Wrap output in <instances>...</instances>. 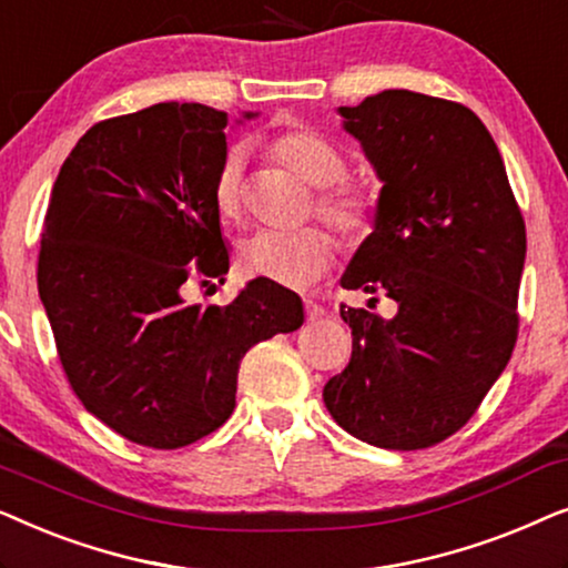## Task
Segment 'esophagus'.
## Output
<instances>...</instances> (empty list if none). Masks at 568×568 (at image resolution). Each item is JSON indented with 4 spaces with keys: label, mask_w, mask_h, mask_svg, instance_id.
<instances>
[{
    "label": "esophagus",
    "mask_w": 568,
    "mask_h": 568,
    "mask_svg": "<svg viewBox=\"0 0 568 568\" xmlns=\"http://www.w3.org/2000/svg\"><path fill=\"white\" fill-rule=\"evenodd\" d=\"M305 315H307V321H317V317L325 315V307L317 305V302H313V300H305Z\"/></svg>",
    "instance_id": "obj_1"
}]
</instances>
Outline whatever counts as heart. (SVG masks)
<instances>
[{
  "instance_id": "obj_1",
  "label": "heart",
  "mask_w": 568,
  "mask_h": 568,
  "mask_svg": "<svg viewBox=\"0 0 568 568\" xmlns=\"http://www.w3.org/2000/svg\"><path fill=\"white\" fill-rule=\"evenodd\" d=\"M268 158L310 189H315L313 212L344 240H364L375 227L379 193L364 181L346 175V160L336 144L310 129H286L268 142ZM214 206L222 222L240 224L247 216L243 152L230 150L214 175ZM336 258V243L321 227L297 232H258L240 247V271L251 278L302 286L321 276Z\"/></svg>"
}]
</instances>
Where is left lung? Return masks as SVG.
<instances>
[{
    "label": "left lung",
    "instance_id": "obj_1",
    "mask_svg": "<svg viewBox=\"0 0 568 568\" xmlns=\"http://www.w3.org/2000/svg\"><path fill=\"white\" fill-rule=\"evenodd\" d=\"M338 113L385 183L341 286L369 307L393 300L395 315L341 302L352 359L323 400L367 445L424 449L470 422L515 352L525 220L470 108L385 90Z\"/></svg>",
    "mask_w": 568,
    "mask_h": 568
}]
</instances>
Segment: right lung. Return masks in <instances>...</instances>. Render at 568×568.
Listing matches in <instances>:
<instances>
[{
	"instance_id": "obj_1",
	"label": "right lung",
	"mask_w": 568,
	"mask_h": 568,
	"mask_svg": "<svg viewBox=\"0 0 568 568\" xmlns=\"http://www.w3.org/2000/svg\"><path fill=\"white\" fill-rule=\"evenodd\" d=\"M253 113H245L251 119ZM227 113L158 103L84 134L53 183L38 294L82 406L123 439L191 445L227 422L247 348L297 331L302 300L253 278L230 305H191L224 282L214 206Z\"/></svg>"
}]
</instances>
